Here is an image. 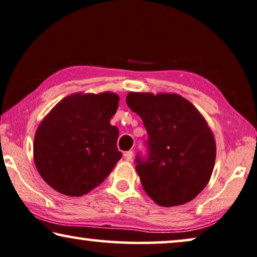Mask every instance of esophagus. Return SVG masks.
Instances as JSON below:
<instances>
[{
    "label": "esophagus",
    "mask_w": 257,
    "mask_h": 257,
    "mask_svg": "<svg viewBox=\"0 0 257 257\" xmlns=\"http://www.w3.org/2000/svg\"><path fill=\"white\" fill-rule=\"evenodd\" d=\"M124 158L126 161H132V158H133V152L132 151H127L124 153Z\"/></svg>",
    "instance_id": "34e87169"
}]
</instances>
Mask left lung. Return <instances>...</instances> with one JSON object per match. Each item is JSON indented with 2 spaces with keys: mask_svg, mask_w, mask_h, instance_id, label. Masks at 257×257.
<instances>
[{
  "mask_svg": "<svg viewBox=\"0 0 257 257\" xmlns=\"http://www.w3.org/2000/svg\"><path fill=\"white\" fill-rule=\"evenodd\" d=\"M126 103L144 121L146 154L136 156L144 190L161 206L189 203L213 172L215 143L199 111L175 94L130 92Z\"/></svg>",
  "mask_w": 257,
  "mask_h": 257,
  "instance_id": "obj_1",
  "label": "left lung"
}]
</instances>
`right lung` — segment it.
Returning a JSON list of instances; mask_svg holds the SVG:
<instances>
[{
	"label": "right lung",
	"instance_id": "right-lung-1",
	"mask_svg": "<svg viewBox=\"0 0 257 257\" xmlns=\"http://www.w3.org/2000/svg\"><path fill=\"white\" fill-rule=\"evenodd\" d=\"M119 97L112 92L70 95L36 132L33 156L46 183L67 196H82L109 176L121 158L119 131L110 124Z\"/></svg>",
	"mask_w": 257,
	"mask_h": 257
}]
</instances>
